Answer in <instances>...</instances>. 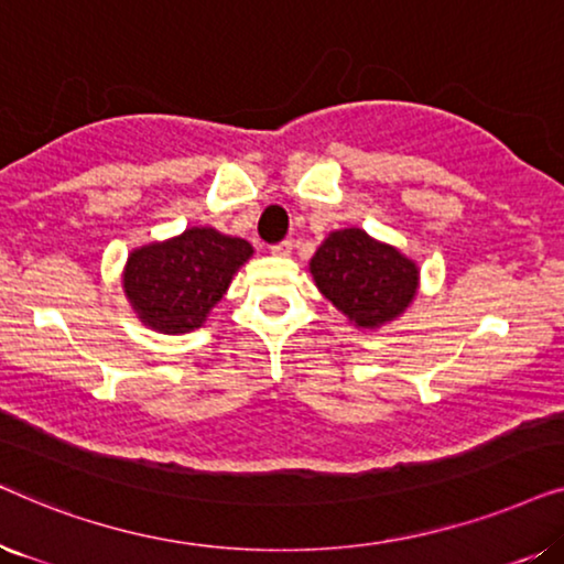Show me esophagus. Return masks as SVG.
Instances as JSON below:
<instances>
[{
	"label": "esophagus",
	"instance_id": "obj_1",
	"mask_svg": "<svg viewBox=\"0 0 564 564\" xmlns=\"http://www.w3.org/2000/svg\"><path fill=\"white\" fill-rule=\"evenodd\" d=\"M272 253H274V257H290V253H292V241L274 243L272 246Z\"/></svg>",
	"mask_w": 564,
	"mask_h": 564
}]
</instances>
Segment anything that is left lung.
Wrapping results in <instances>:
<instances>
[{"label": "left lung", "mask_w": 564, "mask_h": 564, "mask_svg": "<svg viewBox=\"0 0 564 564\" xmlns=\"http://www.w3.org/2000/svg\"><path fill=\"white\" fill-rule=\"evenodd\" d=\"M311 274L349 323L369 330L403 315L419 290L415 261L361 228L328 234L313 253Z\"/></svg>", "instance_id": "8db88e82"}]
</instances>
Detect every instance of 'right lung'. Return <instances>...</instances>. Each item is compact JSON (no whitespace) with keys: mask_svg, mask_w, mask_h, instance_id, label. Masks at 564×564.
Returning a JSON list of instances; mask_svg holds the SVG:
<instances>
[{"mask_svg":"<svg viewBox=\"0 0 564 564\" xmlns=\"http://www.w3.org/2000/svg\"><path fill=\"white\" fill-rule=\"evenodd\" d=\"M251 253L243 238L207 226L187 228L169 241L130 251L122 290L143 326L161 334H187L207 321Z\"/></svg>","mask_w":564,"mask_h":564,"instance_id":"1","label":"right lung"}]
</instances>
